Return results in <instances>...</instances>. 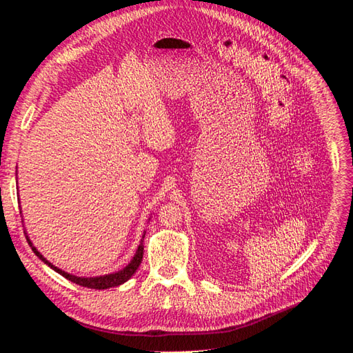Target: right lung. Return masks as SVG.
<instances>
[{"label": "right lung", "mask_w": 353, "mask_h": 353, "mask_svg": "<svg viewBox=\"0 0 353 353\" xmlns=\"http://www.w3.org/2000/svg\"><path fill=\"white\" fill-rule=\"evenodd\" d=\"M150 221V218H149ZM26 234V231H25ZM144 236H146V231H144L141 234V240H140V245L137 248V250H135V254L132 256V259L128 263V265L123 267L122 270L119 271H114V273H110V274H103V276H95V277H80V276H74V274H70L67 273V271L58 268L57 265H53L50 261H48L46 258H44L40 252L37 250V248H35L32 245V241L30 240V236L26 234V241H28V245L31 246L32 252L35 255H37L44 264L49 265L52 270H55L58 274L64 276L65 279H68L70 282H73L76 285H80V286H85V288H90V289H108V288H114V286H119L122 283H125L126 280H130L132 277V274L137 271L139 265L141 264V259H143V240H144Z\"/></svg>", "instance_id": "obj_1"}]
</instances>
